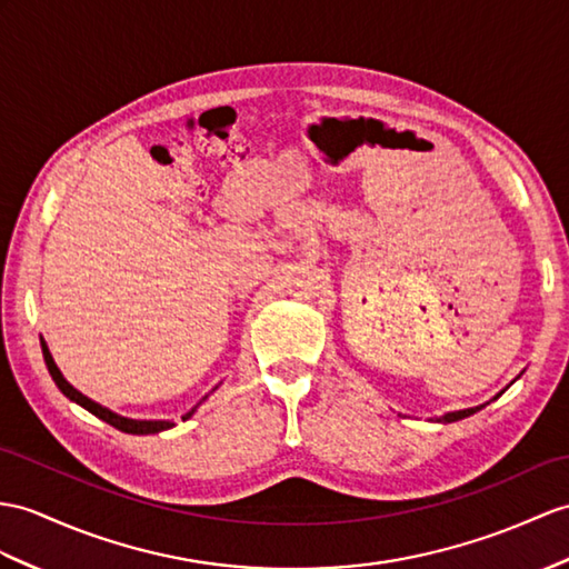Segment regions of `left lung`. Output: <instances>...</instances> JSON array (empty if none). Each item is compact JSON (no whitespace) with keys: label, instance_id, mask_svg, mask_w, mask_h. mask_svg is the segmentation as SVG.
<instances>
[{"label":"left lung","instance_id":"left-lung-1","mask_svg":"<svg viewBox=\"0 0 569 569\" xmlns=\"http://www.w3.org/2000/svg\"><path fill=\"white\" fill-rule=\"evenodd\" d=\"M480 408H485V406H478V408H466V410H453V412H447V415H441V418H439V422H456V420H463V418H468V415H473V412H478Z\"/></svg>","mask_w":569,"mask_h":569}]
</instances>
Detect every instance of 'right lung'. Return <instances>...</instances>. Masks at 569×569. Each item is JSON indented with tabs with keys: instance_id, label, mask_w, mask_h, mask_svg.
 Returning a JSON list of instances; mask_svg holds the SVG:
<instances>
[{
	"instance_id": "obj_1",
	"label": "right lung",
	"mask_w": 569,
	"mask_h": 569,
	"mask_svg": "<svg viewBox=\"0 0 569 569\" xmlns=\"http://www.w3.org/2000/svg\"><path fill=\"white\" fill-rule=\"evenodd\" d=\"M40 348H43L46 367H48V371H50L52 381L58 383V389H60L69 400H74L77 406H81L84 410H89L91 415H96V418H99V420H103V422H108V425H113L116 429H120V432H128V435H157V432H163V429H171V427H173L171 420H130V418H122V415H118V412H113V410H108V408L99 406V403H96V400L87 398L84 393H79V391L74 389V386L62 377V371L58 369V365H54V359H52V355H50V350H48L46 340H40ZM192 412H196V408H192L190 412H186L183 420H188Z\"/></svg>"
}]
</instances>
